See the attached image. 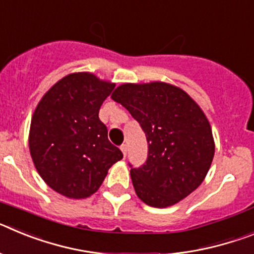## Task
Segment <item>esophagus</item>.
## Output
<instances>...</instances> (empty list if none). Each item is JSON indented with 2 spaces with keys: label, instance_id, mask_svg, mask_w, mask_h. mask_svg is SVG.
Masks as SVG:
<instances>
[{
  "label": "esophagus",
  "instance_id": "1",
  "mask_svg": "<svg viewBox=\"0 0 254 254\" xmlns=\"http://www.w3.org/2000/svg\"><path fill=\"white\" fill-rule=\"evenodd\" d=\"M121 151H122L123 155H125V156H126V154H127V145H126V143L121 145Z\"/></svg>",
  "mask_w": 254,
  "mask_h": 254
}]
</instances>
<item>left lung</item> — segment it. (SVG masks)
<instances>
[{
  "mask_svg": "<svg viewBox=\"0 0 254 254\" xmlns=\"http://www.w3.org/2000/svg\"><path fill=\"white\" fill-rule=\"evenodd\" d=\"M140 123L149 152L131 167L136 194L152 207H168L192 193L205 179L215 154L211 126L186 91L165 82L123 84L112 94Z\"/></svg>",
  "mask_w": 254,
  "mask_h": 254,
  "instance_id": "1",
  "label": "left lung"
}]
</instances>
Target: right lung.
Here are the masks:
<instances>
[{
  "mask_svg": "<svg viewBox=\"0 0 254 254\" xmlns=\"http://www.w3.org/2000/svg\"><path fill=\"white\" fill-rule=\"evenodd\" d=\"M114 84L89 72L64 76L44 94L30 123L29 149L39 176L68 198H86L99 190L108 169L123 154L108 140L99 120Z\"/></svg>",
  "mask_w": 254,
  "mask_h": 254,
  "instance_id": "1",
  "label": "right lung"
}]
</instances>
